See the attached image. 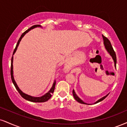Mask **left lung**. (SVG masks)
Listing matches in <instances>:
<instances>
[{
	"mask_svg": "<svg viewBox=\"0 0 127 127\" xmlns=\"http://www.w3.org/2000/svg\"><path fill=\"white\" fill-rule=\"evenodd\" d=\"M102 38H103V44H104L105 48L106 50V51H108V53L110 54V56L112 57L113 60H114V62L115 67L116 68V64H117V57H116L115 53V51H114V49H113V48H112V45H111V42H110L109 40L107 38L105 37V36L103 35H102ZM108 95H109V94L106 95L105 96L102 97L100 99H99V100H97L96 102H95L94 104H95V103H98V102L103 100V99H105V97L107 96ZM73 96H74V99H76V100H77V101L79 102V103H82V104L92 105V104H89V103H85V102H84L83 100H82V99H81L80 97H79L77 95H76L75 92H74V89H73Z\"/></svg>",
	"mask_w": 127,
	"mask_h": 127,
	"instance_id": "8db88e82",
	"label": "left lung"
}]
</instances>
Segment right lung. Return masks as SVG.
Listing matches in <instances>:
<instances>
[{
    "mask_svg": "<svg viewBox=\"0 0 127 127\" xmlns=\"http://www.w3.org/2000/svg\"><path fill=\"white\" fill-rule=\"evenodd\" d=\"M36 27H41V28H42V27H41V26L39 25H35L32 26V27H31L30 28H29L28 30H27V31H26L25 32H24L23 33L22 35H21V37H20L19 40H18V42H17V44H16V47H15L14 51H13V56H12V59H11V68H10V75H11V79L12 80V82H13V85H14V86H15V88H16V90H17V91H18V92L19 93V94L21 95V96H22L23 98L26 99V100H28V101L32 102H44L47 101V100H48L49 99H50V97H51V96H52L51 95L52 94H53V92H54V89H55V86H56V80H55L54 82H53V86H52L51 89H50V90L48 92L46 93L45 94H44V95L42 96L34 97V96H32L29 95H27V94H25V93L23 92L19 88V87L18 86L17 84H16V82H15V80L14 79V77H13V55H14L15 52L16 51V50H17L18 47L19 46L20 41H21V39H22V38L24 37V36L25 35L27 32H28L32 30V29L35 28H36Z\"/></svg>",
    "mask_w": 127,
    "mask_h": 127,
    "instance_id": "add662e5",
    "label": "right lung"
}]
</instances>
